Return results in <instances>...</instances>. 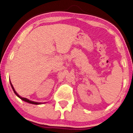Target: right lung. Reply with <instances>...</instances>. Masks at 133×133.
<instances>
[{
	"mask_svg": "<svg viewBox=\"0 0 133 133\" xmlns=\"http://www.w3.org/2000/svg\"><path fill=\"white\" fill-rule=\"evenodd\" d=\"M10 84H11V87H12V89H13V90H14V93H15V94H16V95L19 97V98H20V99H22L23 101H25V102H28V103H29V104H34V105H39V104H42L43 103H42V102H34V101H30V100H29V99H28L27 98H23V97H20L18 94H17L16 92V91H15V89H14V87H13V85H12V84H11V81H10ZM44 104V103H43Z\"/></svg>",
	"mask_w": 133,
	"mask_h": 133,
	"instance_id": "add662e5",
	"label": "right lung"
}]
</instances>
